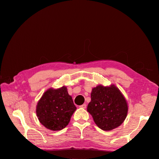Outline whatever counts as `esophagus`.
<instances>
[{
  "label": "esophagus",
  "instance_id": "obj_1",
  "mask_svg": "<svg viewBox=\"0 0 159 159\" xmlns=\"http://www.w3.org/2000/svg\"><path fill=\"white\" fill-rule=\"evenodd\" d=\"M79 107H81V108H83V109H86V104H82V105H80Z\"/></svg>",
  "mask_w": 159,
  "mask_h": 159
}]
</instances>
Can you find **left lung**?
<instances>
[{
  "label": "left lung",
  "instance_id": "obj_1",
  "mask_svg": "<svg viewBox=\"0 0 159 159\" xmlns=\"http://www.w3.org/2000/svg\"><path fill=\"white\" fill-rule=\"evenodd\" d=\"M87 111L99 128L110 131L120 126L126 119L128 106L126 98L115 85H98L92 89Z\"/></svg>",
  "mask_w": 159,
  "mask_h": 159
}]
</instances>
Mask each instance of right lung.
Here are the masks:
<instances>
[{
  "label": "right lung",
  "mask_w": 159,
  "mask_h": 159,
  "mask_svg": "<svg viewBox=\"0 0 159 159\" xmlns=\"http://www.w3.org/2000/svg\"><path fill=\"white\" fill-rule=\"evenodd\" d=\"M77 107L67 88L48 89L39 101L36 113L40 122L46 128L58 131L66 127Z\"/></svg>",
  "instance_id": "add662e5"
}]
</instances>
